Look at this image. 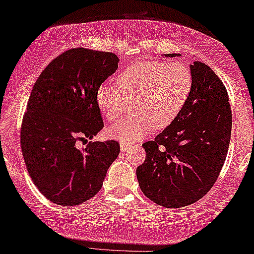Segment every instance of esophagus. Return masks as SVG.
<instances>
[{"instance_id": "1", "label": "esophagus", "mask_w": 254, "mask_h": 254, "mask_svg": "<svg viewBox=\"0 0 254 254\" xmlns=\"http://www.w3.org/2000/svg\"><path fill=\"white\" fill-rule=\"evenodd\" d=\"M129 149H130V145H127V144H124V143L121 144V151H122V152H127V151Z\"/></svg>"}]
</instances>
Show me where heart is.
<instances>
[{
    "label": "heart",
    "mask_w": 254,
    "mask_h": 254,
    "mask_svg": "<svg viewBox=\"0 0 254 254\" xmlns=\"http://www.w3.org/2000/svg\"><path fill=\"white\" fill-rule=\"evenodd\" d=\"M191 70L182 62L144 61L127 66L117 77L118 88L101 84L96 91V103L108 122L121 117L127 102H133L134 118L121 120L108 127L109 137L132 144L156 129L169 127L190 96Z\"/></svg>",
    "instance_id": "1"
}]
</instances>
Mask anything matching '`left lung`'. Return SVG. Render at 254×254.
I'll return each mask as SVG.
<instances>
[{
    "label": "left lung",
    "instance_id": "left-lung-1",
    "mask_svg": "<svg viewBox=\"0 0 254 254\" xmlns=\"http://www.w3.org/2000/svg\"><path fill=\"white\" fill-rule=\"evenodd\" d=\"M182 56L165 54V57ZM192 89L178 117L143 144L139 188L157 205L177 208L203 198L216 183L231 139L232 114L219 77L205 63L190 65Z\"/></svg>",
    "mask_w": 254,
    "mask_h": 254
}]
</instances>
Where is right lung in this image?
Wrapping results in <instances>:
<instances>
[{"instance_id": "add662e5", "label": "right lung", "mask_w": 254, "mask_h": 254, "mask_svg": "<svg viewBox=\"0 0 254 254\" xmlns=\"http://www.w3.org/2000/svg\"><path fill=\"white\" fill-rule=\"evenodd\" d=\"M118 62L112 53L70 49L35 83L22 122V153L34 184L53 203L75 206L97 194L120 155L116 140L88 142L104 127L96 91Z\"/></svg>"}]
</instances>
